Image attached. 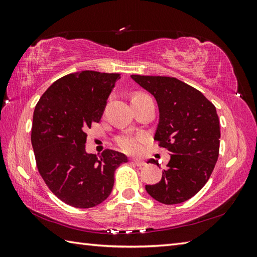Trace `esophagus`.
Here are the masks:
<instances>
[{
	"instance_id": "obj_1",
	"label": "esophagus",
	"mask_w": 257,
	"mask_h": 257,
	"mask_svg": "<svg viewBox=\"0 0 257 257\" xmlns=\"http://www.w3.org/2000/svg\"><path fill=\"white\" fill-rule=\"evenodd\" d=\"M132 162L134 163V165L137 166V167H144V166L146 165V162H145V161L140 160V159H135V158H133V159H132Z\"/></svg>"
}]
</instances>
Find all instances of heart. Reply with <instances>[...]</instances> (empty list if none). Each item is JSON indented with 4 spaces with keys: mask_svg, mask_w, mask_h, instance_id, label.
Wrapping results in <instances>:
<instances>
[{
    "mask_svg": "<svg viewBox=\"0 0 257 257\" xmlns=\"http://www.w3.org/2000/svg\"><path fill=\"white\" fill-rule=\"evenodd\" d=\"M141 96H147V95L140 94L135 97H141ZM144 140L145 139L143 136L125 134V135H121L120 137L117 138V144L123 151L129 152V154H136V152L140 151L141 147H143Z\"/></svg>",
    "mask_w": 257,
    "mask_h": 257,
    "instance_id": "heart-1",
    "label": "heart"
}]
</instances>
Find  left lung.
Here are the masks:
<instances>
[{
  "instance_id": "8db88e82",
  "label": "left lung",
  "mask_w": 257,
  "mask_h": 257,
  "mask_svg": "<svg viewBox=\"0 0 257 257\" xmlns=\"http://www.w3.org/2000/svg\"><path fill=\"white\" fill-rule=\"evenodd\" d=\"M132 78L155 97L159 108L155 140L170 155L161 181L146 185L147 192L163 204L182 203L204 187L219 158L216 109L201 91L174 77L132 75ZM148 162L159 167L155 159Z\"/></svg>"
}]
</instances>
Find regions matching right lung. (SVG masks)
I'll use <instances>...</instances> for the list:
<instances>
[{
    "instance_id": "obj_1",
    "label": "right lung",
    "mask_w": 257,
    "mask_h": 257,
    "mask_svg": "<svg viewBox=\"0 0 257 257\" xmlns=\"http://www.w3.org/2000/svg\"><path fill=\"white\" fill-rule=\"evenodd\" d=\"M120 74L83 70L48 87L33 114L31 141L38 172L59 200L88 209L105 201L114 170L128 161L121 152H86V130L99 122Z\"/></svg>"
}]
</instances>
